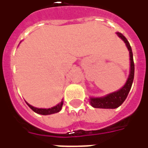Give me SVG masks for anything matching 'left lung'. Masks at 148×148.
<instances>
[{"mask_svg": "<svg viewBox=\"0 0 148 148\" xmlns=\"http://www.w3.org/2000/svg\"><path fill=\"white\" fill-rule=\"evenodd\" d=\"M119 37H121L124 40L127 46L128 49L130 51V73L128 78L125 85L122 88L116 92L112 93L110 95H107L102 98H90V104L95 108H116L120 107L124 103V101L126 99L129 92L131 89L134 76V63L133 58V53H132L131 46L129 43L127 39L120 32H117Z\"/></svg>", "mask_w": 148, "mask_h": 148, "instance_id": "left-lung-1", "label": "left lung"}]
</instances>
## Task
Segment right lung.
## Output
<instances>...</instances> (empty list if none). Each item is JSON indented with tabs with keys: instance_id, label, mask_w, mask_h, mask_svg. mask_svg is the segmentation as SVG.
Wrapping results in <instances>:
<instances>
[{
	"instance_id": "1",
	"label": "right lung",
	"mask_w": 148,
	"mask_h": 148,
	"mask_svg": "<svg viewBox=\"0 0 148 148\" xmlns=\"http://www.w3.org/2000/svg\"><path fill=\"white\" fill-rule=\"evenodd\" d=\"M62 102H61L60 103L58 104L57 106L55 107H53L51 108H48V109H43V108H34L32 106H31L30 104L27 103L28 105V107L30 108L33 112H35L36 113L40 114V115H50V114H53V113H57L61 109H62Z\"/></svg>"
}]
</instances>
